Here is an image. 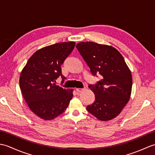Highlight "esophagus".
Instances as JSON below:
<instances>
[{"instance_id": "esophagus-1", "label": "esophagus", "mask_w": 155, "mask_h": 155, "mask_svg": "<svg viewBox=\"0 0 155 155\" xmlns=\"http://www.w3.org/2000/svg\"><path fill=\"white\" fill-rule=\"evenodd\" d=\"M84 90V88H76V91H77L78 93H81V92H83Z\"/></svg>"}]
</instances>
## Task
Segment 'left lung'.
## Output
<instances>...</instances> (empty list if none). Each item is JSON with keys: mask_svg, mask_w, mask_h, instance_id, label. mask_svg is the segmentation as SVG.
I'll return each mask as SVG.
<instances>
[{"mask_svg": "<svg viewBox=\"0 0 155 155\" xmlns=\"http://www.w3.org/2000/svg\"><path fill=\"white\" fill-rule=\"evenodd\" d=\"M76 47L92 75L101 76L99 81L88 85L95 99L87 110L101 120L113 119L120 114L130 97L133 81L129 68L120 52L110 46L82 42Z\"/></svg>", "mask_w": 155, "mask_h": 155, "instance_id": "obj_1", "label": "left lung"}]
</instances>
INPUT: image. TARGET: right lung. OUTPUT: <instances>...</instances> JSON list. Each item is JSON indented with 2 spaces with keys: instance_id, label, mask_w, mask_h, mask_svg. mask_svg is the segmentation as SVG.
<instances>
[{
  "instance_id": "add662e5",
  "label": "right lung",
  "mask_w": 155,
  "mask_h": 155,
  "mask_svg": "<svg viewBox=\"0 0 155 155\" xmlns=\"http://www.w3.org/2000/svg\"><path fill=\"white\" fill-rule=\"evenodd\" d=\"M74 46V42H68L42 48L32 54L21 72L22 96L30 109L42 119H54L64 113L73 97L72 89L54 83L59 77L64 82L61 66Z\"/></svg>"
}]
</instances>
